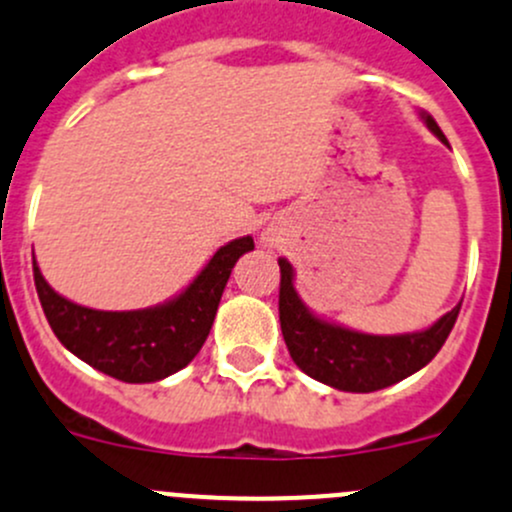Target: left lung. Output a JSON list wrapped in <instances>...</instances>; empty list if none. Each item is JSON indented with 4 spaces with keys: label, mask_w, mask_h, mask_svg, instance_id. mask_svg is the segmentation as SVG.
<instances>
[{
    "label": "left lung",
    "mask_w": 512,
    "mask_h": 512,
    "mask_svg": "<svg viewBox=\"0 0 512 512\" xmlns=\"http://www.w3.org/2000/svg\"><path fill=\"white\" fill-rule=\"evenodd\" d=\"M422 120L449 144L432 115L422 112ZM279 272V324L289 355L309 378L343 392L383 390L422 370L441 351L461 309L456 304L427 331L370 336L311 314L294 289V270L284 257H279Z\"/></svg>",
    "instance_id": "obj_1"
}]
</instances>
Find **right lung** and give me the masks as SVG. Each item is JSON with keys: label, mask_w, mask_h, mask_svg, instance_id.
I'll list each match as a JSON object with an SVG mask.
<instances>
[{"label": "right lung", "mask_w": 512, "mask_h": 512, "mask_svg": "<svg viewBox=\"0 0 512 512\" xmlns=\"http://www.w3.org/2000/svg\"><path fill=\"white\" fill-rule=\"evenodd\" d=\"M255 250L250 235L220 247L201 274L166 304L137 311H98L53 292L34 260L43 314L58 341L80 360L122 383H157L186 368L211 333L235 262Z\"/></svg>", "instance_id": "add662e5"}]
</instances>
